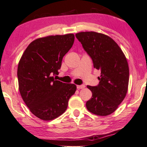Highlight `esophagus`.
<instances>
[{"mask_svg":"<svg viewBox=\"0 0 147 147\" xmlns=\"http://www.w3.org/2000/svg\"><path fill=\"white\" fill-rule=\"evenodd\" d=\"M85 88L84 85H78L77 86V88L78 89H83Z\"/></svg>","mask_w":147,"mask_h":147,"instance_id":"1","label":"esophagus"}]
</instances>
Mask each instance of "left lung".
I'll return each instance as SVG.
<instances>
[{
	"mask_svg": "<svg viewBox=\"0 0 147 147\" xmlns=\"http://www.w3.org/2000/svg\"><path fill=\"white\" fill-rule=\"evenodd\" d=\"M76 36L92 58L94 67L100 71L98 85L87 86L92 93V98L86 103L87 109L96 115H110L127 92L129 67L126 57L117 44L105 34L82 32Z\"/></svg>",
	"mask_w": 147,
	"mask_h": 147,
	"instance_id": "1",
	"label": "left lung"
}]
</instances>
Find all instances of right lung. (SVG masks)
<instances>
[{
  "instance_id": "right-lung-1",
  "label": "right lung",
  "mask_w": 147,
  "mask_h": 147,
  "mask_svg": "<svg viewBox=\"0 0 147 147\" xmlns=\"http://www.w3.org/2000/svg\"><path fill=\"white\" fill-rule=\"evenodd\" d=\"M74 34L49 36L32 41L23 53L18 67L19 90L30 111L51 121L65 111L76 90L74 84L56 80L63 57L73 45Z\"/></svg>"
}]
</instances>
